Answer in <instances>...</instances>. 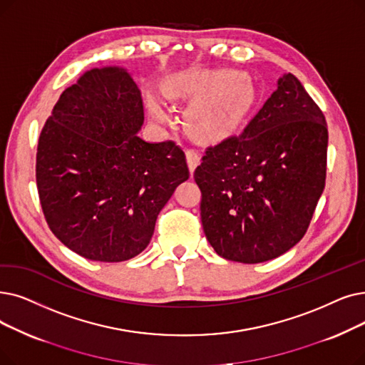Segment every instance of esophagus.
Returning <instances> with one entry per match:
<instances>
[{
	"label": "esophagus",
	"instance_id": "1",
	"mask_svg": "<svg viewBox=\"0 0 365 365\" xmlns=\"http://www.w3.org/2000/svg\"><path fill=\"white\" fill-rule=\"evenodd\" d=\"M185 153H186L187 167H189V170H191V173H194V170H195L197 165L200 164L201 156H200V153H198L197 150H194V149H187Z\"/></svg>",
	"mask_w": 365,
	"mask_h": 365
}]
</instances>
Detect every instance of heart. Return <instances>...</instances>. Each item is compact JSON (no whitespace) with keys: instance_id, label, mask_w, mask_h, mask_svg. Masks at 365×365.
<instances>
[{"instance_id":"heart-1","label":"heart","mask_w":365,"mask_h":365,"mask_svg":"<svg viewBox=\"0 0 365 365\" xmlns=\"http://www.w3.org/2000/svg\"><path fill=\"white\" fill-rule=\"evenodd\" d=\"M222 88L216 95L195 101L187 110L192 128L204 135L227 134L246 113L250 103V88L239 82L235 73H224L217 77ZM149 110L155 119L163 120L164 113L156 101H149Z\"/></svg>"}]
</instances>
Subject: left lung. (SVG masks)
Instances as JSON below:
<instances>
[{
    "label": "left lung",
    "mask_w": 365,
    "mask_h": 365,
    "mask_svg": "<svg viewBox=\"0 0 365 365\" xmlns=\"http://www.w3.org/2000/svg\"><path fill=\"white\" fill-rule=\"evenodd\" d=\"M325 116L288 73L245 131L209 148L194 179L201 224L219 257L258 264L306 234L327 176Z\"/></svg>",
    "instance_id": "8db88e82"
}]
</instances>
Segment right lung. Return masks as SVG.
Segmentation results:
<instances>
[{
	"mask_svg": "<svg viewBox=\"0 0 365 365\" xmlns=\"http://www.w3.org/2000/svg\"><path fill=\"white\" fill-rule=\"evenodd\" d=\"M143 100L122 67L92 68L67 88L37 148L41 209L56 239L91 261L120 262L143 252L158 215L187 180L183 150L137 134Z\"/></svg>",
	"mask_w": 365,
	"mask_h": 365,
	"instance_id": "add662e5",
	"label": "right lung"
}]
</instances>
